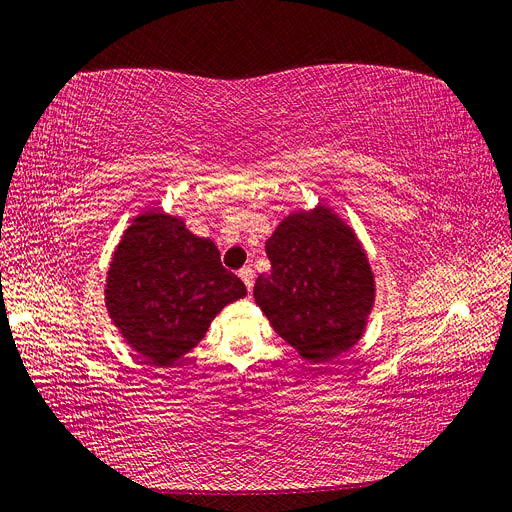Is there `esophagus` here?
<instances>
[{
    "label": "esophagus",
    "mask_w": 512,
    "mask_h": 512,
    "mask_svg": "<svg viewBox=\"0 0 512 512\" xmlns=\"http://www.w3.org/2000/svg\"><path fill=\"white\" fill-rule=\"evenodd\" d=\"M238 276L242 278V282L246 285V291H253V282H255V272H253V268H242L240 272H238Z\"/></svg>",
    "instance_id": "obj_1"
}]
</instances>
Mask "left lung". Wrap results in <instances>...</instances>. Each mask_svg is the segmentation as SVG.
<instances>
[{
  "label": "left lung",
  "instance_id": "8db88e82",
  "mask_svg": "<svg viewBox=\"0 0 512 512\" xmlns=\"http://www.w3.org/2000/svg\"><path fill=\"white\" fill-rule=\"evenodd\" d=\"M272 263L253 297L274 331L310 363L350 350L363 337L375 301L365 249L327 206L280 221L266 242Z\"/></svg>",
  "mask_w": 512,
  "mask_h": 512
}]
</instances>
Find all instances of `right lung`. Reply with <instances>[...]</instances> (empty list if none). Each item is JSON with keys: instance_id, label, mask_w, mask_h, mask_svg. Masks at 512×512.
Wrapping results in <instances>:
<instances>
[{"instance_id": "add662e5", "label": "right lung", "mask_w": 512, "mask_h": 512, "mask_svg": "<svg viewBox=\"0 0 512 512\" xmlns=\"http://www.w3.org/2000/svg\"><path fill=\"white\" fill-rule=\"evenodd\" d=\"M244 295V282L221 266L213 240L189 232L179 217L147 211L132 219L116 246L105 306L126 344L149 365L166 367Z\"/></svg>"}]
</instances>
